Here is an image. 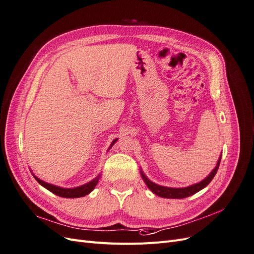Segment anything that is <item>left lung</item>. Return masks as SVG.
<instances>
[{
  "mask_svg": "<svg viewBox=\"0 0 254 254\" xmlns=\"http://www.w3.org/2000/svg\"><path fill=\"white\" fill-rule=\"evenodd\" d=\"M219 163H220V158L217 162V165L215 167V169L211 172L210 175L204 178L202 182L196 184V185H193V186H190L188 188H182V189H174V188H167V187H161V186H158L156 184L152 183L151 181H149L148 178L145 177V175L141 172V176L143 178L144 183L146 184V186L149 187V189L154 193L156 194L158 196H160V197H165V198H186V197H189V196L197 193L198 191H200L201 189H203L204 187H207L212 179H213V177L215 176L216 172L218 170V167H219Z\"/></svg>",
  "mask_w": 254,
  "mask_h": 254,
  "instance_id": "8db88e82",
  "label": "left lung"
}]
</instances>
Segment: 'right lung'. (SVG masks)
Returning <instances> with one entry per match:
<instances>
[{"instance_id": "1", "label": "right lung", "mask_w": 254, "mask_h": 254, "mask_svg": "<svg viewBox=\"0 0 254 254\" xmlns=\"http://www.w3.org/2000/svg\"><path fill=\"white\" fill-rule=\"evenodd\" d=\"M116 141H117V139H115V140L113 141L112 145L115 143ZM35 178H36V181L41 186H43L44 188H46L47 190H50L51 192H53L56 195L61 196V197H66V198L82 197V196H85L88 193H91L94 190V188L96 187V185L98 183V179H99V177H97V178L94 179V181L89 182L88 184H85V185L81 186V187L73 188V189H64V188H60V187H57V186H53V185H50V184H47V183H44L43 181H41V179L37 178L36 176H35Z\"/></svg>"}]
</instances>
